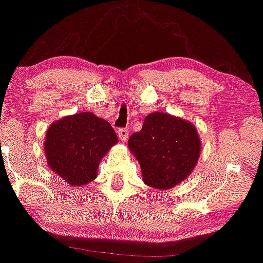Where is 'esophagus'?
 Masks as SVG:
<instances>
[{"instance_id":"34e87169","label":"esophagus","mask_w":263,"mask_h":263,"mask_svg":"<svg viewBox=\"0 0 263 263\" xmlns=\"http://www.w3.org/2000/svg\"><path fill=\"white\" fill-rule=\"evenodd\" d=\"M118 137L122 141H125L128 138V131L126 128H118Z\"/></svg>"}]
</instances>
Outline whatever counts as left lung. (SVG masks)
<instances>
[{"mask_svg": "<svg viewBox=\"0 0 263 263\" xmlns=\"http://www.w3.org/2000/svg\"><path fill=\"white\" fill-rule=\"evenodd\" d=\"M200 142L192 123L159 111L146 116L141 131L128 139V148L140 163L145 184L168 190L192 173L200 156Z\"/></svg>", "mask_w": 263, "mask_h": 263, "instance_id": "left-lung-1", "label": "left lung"}]
</instances>
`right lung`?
<instances>
[{
    "label": "right lung",
    "instance_id": "1",
    "mask_svg": "<svg viewBox=\"0 0 263 263\" xmlns=\"http://www.w3.org/2000/svg\"><path fill=\"white\" fill-rule=\"evenodd\" d=\"M117 140L110 124L92 112L66 116L47 130V163L66 183L78 187L95 179L100 161Z\"/></svg>",
    "mask_w": 263,
    "mask_h": 263
}]
</instances>
